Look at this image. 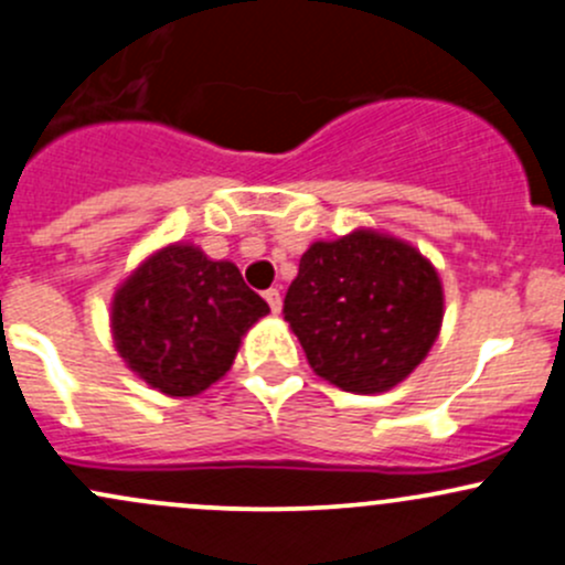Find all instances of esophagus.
<instances>
[{"label": "esophagus", "mask_w": 565, "mask_h": 565, "mask_svg": "<svg viewBox=\"0 0 565 565\" xmlns=\"http://www.w3.org/2000/svg\"><path fill=\"white\" fill-rule=\"evenodd\" d=\"M265 300H267V306H270L273 313H281V292H278V289H267Z\"/></svg>", "instance_id": "34e87169"}]
</instances>
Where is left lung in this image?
Masks as SVG:
<instances>
[{"label":"left lung","mask_w":565,"mask_h":565,"mask_svg":"<svg viewBox=\"0 0 565 565\" xmlns=\"http://www.w3.org/2000/svg\"><path fill=\"white\" fill-rule=\"evenodd\" d=\"M284 319L317 376L376 395L401 384L436 343L441 278L412 243L354 230L302 254Z\"/></svg>","instance_id":"1"}]
</instances>
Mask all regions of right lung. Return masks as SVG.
<instances>
[{
  "label": "right lung",
  "mask_w": 565,
  "mask_h": 565,
  "mask_svg": "<svg viewBox=\"0 0 565 565\" xmlns=\"http://www.w3.org/2000/svg\"><path fill=\"white\" fill-rule=\"evenodd\" d=\"M270 313L227 259L170 243L124 278L110 302L118 354L153 390L192 397L233 367L241 338Z\"/></svg>",
  "instance_id": "obj_1"
}]
</instances>
